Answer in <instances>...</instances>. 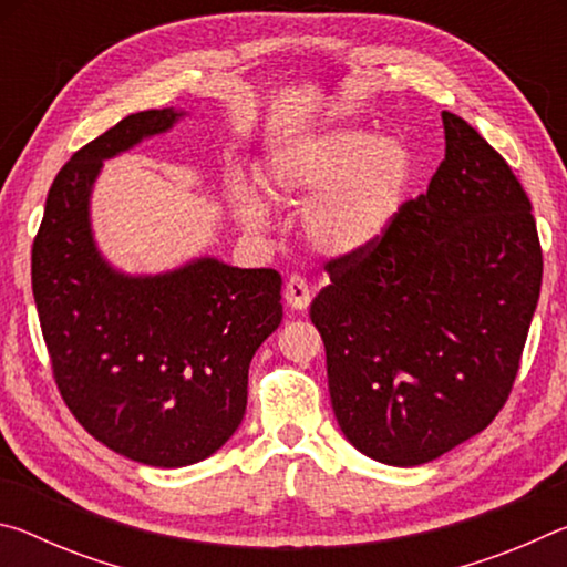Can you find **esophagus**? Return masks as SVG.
Masks as SVG:
<instances>
[{"label":"esophagus","mask_w":567,"mask_h":567,"mask_svg":"<svg viewBox=\"0 0 567 567\" xmlns=\"http://www.w3.org/2000/svg\"><path fill=\"white\" fill-rule=\"evenodd\" d=\"M285 300L292 310H305L312 300V290L302 275H290L285 282Z\"/></svg>","instance_id":"obj_1"}]
</instances>
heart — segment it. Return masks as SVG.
I'll list each match as a JSON object with an SVG mask.
<instances>
[{"label": "heart", "instance_id": "b5f03b06", "mask_svg": "<svg viewBox=\"0 0 567 567\" xmlns=\"http://www.w3.org/2000/svg\"><path fill=\"white\" fill-rule=\"evenodd\" d=\"M415 179L412 152L395 137L332 127L287 142L270 159L267 187L282 203H310L305 237L332 255H352L390 233ZM235 209L249 229H265L270 207L249 187L235 189Z\"/></svg>", "mask_w": 567, "mask_h": 567}]
</instances>
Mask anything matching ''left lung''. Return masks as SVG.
<instances>
[{
	"mask_svg": "<svg viewBox=\"0 0 567 567\" xmlns=\"http://www.w3.org/2000/svg\"><path fill=\"white\" fill-rule=\"evenodd\" d=\"M445 159L390 233L324 262L310 305L332 410L372 460L430 463L491 425L511 398L540 297L533 205L507 162L443 112Z\"/></svg>",
	"mask_w": 567,
	"mask_h": 567,
	"instance_id": "8db88e82",
	"label": "left lung"
}]
</instances>
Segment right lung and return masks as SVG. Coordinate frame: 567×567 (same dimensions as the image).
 Masks as SVG:
<instances>
[{
  "instance_id": "right-lung-1",
  "label": "right lung",
  "mask_w": 567,
  "mask_h": 567,
  "mask_svg": "<svg viewBox=\"0 0 567 567\" xmlns=\"http://www.w3.org/2000/svg\"><path fill=\"white\" fill-rule=\"evenodd\" d=\"M172 110L124 117L56 172L32 245V292L56 390L92 437L137 463L182 467L243 422L247 370L282 322V277L197 260L124 277L90 233L102 159L169 130Z\"/></svg>"
}]
</instances>
